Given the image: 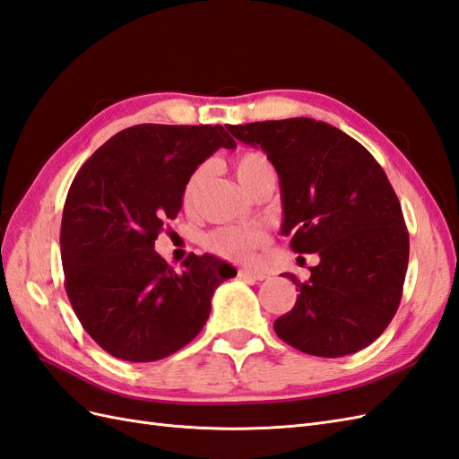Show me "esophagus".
<instances>
[{"label": "esophagus", "mask_w": 459, "mask_h": 459, "mask_svg": "<svg viewBox=\"0 0 459 459\" xmlns=\"http://www.w3.org/2000/svg\"><path fill=\"white\" fill-rule=\"evenodd\" d=\"M238 279H250V281H265L267 274L259 273V271H250V269H240L238 271Z\"/></svg>", "instance_id": "34e87169"}]
</instances>
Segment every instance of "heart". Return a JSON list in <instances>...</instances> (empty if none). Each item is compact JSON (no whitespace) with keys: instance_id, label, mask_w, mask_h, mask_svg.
Here are the masks:
<instances>
[{"instance_id":"obj_1","label":"heart","mask_w":459,"mask_h":459,"mask_svg":"<svg viewBox=\"0 0 459 459\" xmlns=\"http://www.w3.org/2000/svg\"><path fill=\"white\" fill-rule=\"evenodd\" d=\"M234 173L240 180V185L250 192L257 182L264 178H274V169L273 163L267 160L265 153L261 152H244L237 160H234ZM207 175V165H200L195 171L188 177L185 190H182V202L185 205H190L194 202V195L202 186V182ZM267 244V234L250 225L242 227H221L212 230L205 237L204 246L213 255H219L229 261H252L255 252L261 250Z\"/></svg>"}]
</instances>
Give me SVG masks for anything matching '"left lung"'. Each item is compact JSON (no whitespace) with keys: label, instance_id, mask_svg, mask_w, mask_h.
Returning a JSON list of instances; mask_svg holds the SVG:
<instances>
[{"label":"left lung","instance_id":"obj_1","mask_svg":"<svg viewBox=\"0 0 459 459\" xmlns=\"http://www.w3.org/2000/svg\"><path fill=\"white\" fill-rule=\"evenodd\" d=\"M261 148L281 180L282 227L298 254H317L294 307L274 321L286 344L342 358L383 334L402 299L410 237L383 167L358 140L323 121L227 125Z\"/></svg>","mask_w":459,"mask_h":459}]
</instances>
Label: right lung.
Returning a JSON list of instances; mask_svg holds the SVG:
<instances>
[{
  "mask_svg": "<svg viewBox=\"0 0 459 459\" xmlns=\"http://www.w3.org/2000/svg\"><path fill=\"white\" fill-rule=\"evenodd\" d=\"M237 142L221 125H136L76 173L63 207L65 290L84 331L125 361L171 356L198 336L227 261L190 254L175 271L153 250L188 177Z\"/></svg>",
  "mask_w": 459,
  "mask_h": 459,
  "instance_id": "add662e5",
  "label": "right lung"
}]
</instances>
